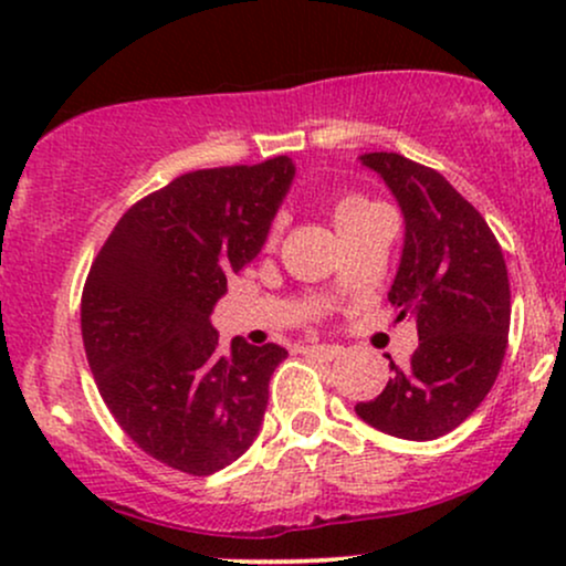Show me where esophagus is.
I'll return each mask as SVG.
<instances>
[{"instance_id":"obj_1","label":"esophagus","mask_w":566,"mask_h":566,"mask_svg":"<svg viewBox=\"0 0 566 566\" xmlns=\"http://www.w3.org/2000/svg\"><path fill=\"white\" fill-rule=\"evenodd\" d=\"M303 350H305V354L316 356V359H322V361H333L343 354L340 346H324V343H319V346H305Z\"/></svg>"}]
</instances>
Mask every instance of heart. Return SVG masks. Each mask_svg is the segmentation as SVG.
<instances>
[{
  "instance_id": "heart-1",
  "label": "heart",
  "mask_w": 566,
  "mask_h": 566,
  "mask_svg": "<svg viewBox=\"0 0 566 566\" xmlns=\"http://www.w3.org/2000/svg\"><path fill=\"white\" fill-rule=\"evenodd\" d=\"M378 210L380 207L375 205V201H369L367 197H361V193H340V197L333 201V220L337 231H346L348 226L359 223V220L369 218Z\"/></svg>"
}]
</instances>
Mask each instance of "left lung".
I'll return each mask as SVG.
<instances>
[{
    "label": "left lung",
    "mask_w": 566,
    "mask_h": 566,
    "mask_svg": "<svg viewBox=\"0 0 566 566\" xmlns=\"http://www.w3.org/2000/svg\"><path fill=\"white\" fill-rule=\"evenodd\" d=\"M405 212V250L388 301L412 316L418 348L391 359L378 399L359 401L365 423L399 439L428 441L458 428L484 401L503 365L511 287L503 250L482 212L444 175L401 154L361 157Z\"/></svg>",
    "instance_id": "1"
}]
</instances>
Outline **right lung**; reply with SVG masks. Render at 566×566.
I'll use <instances>...</instances> for the list:
<instances>
[{
    "instance_id": "obj_1",
    "label": "right lung",
    "mask_w": 566,
    "mask_h": 566,
    "mask_svg": "<svg viewBox=\"0 0 566 566\" xmlns=\"http://www.w3.org/2000/svg\"><path fill=\"white\" fill-rule=\"evenodd\" d=\"M295 178L287 157L175 178L119 218L82 290V340L97 391L143 452L191 476L242 458L261 431L287 350L233 337L212 305L261 252Z\"/></svg>"
}]
</instances>
